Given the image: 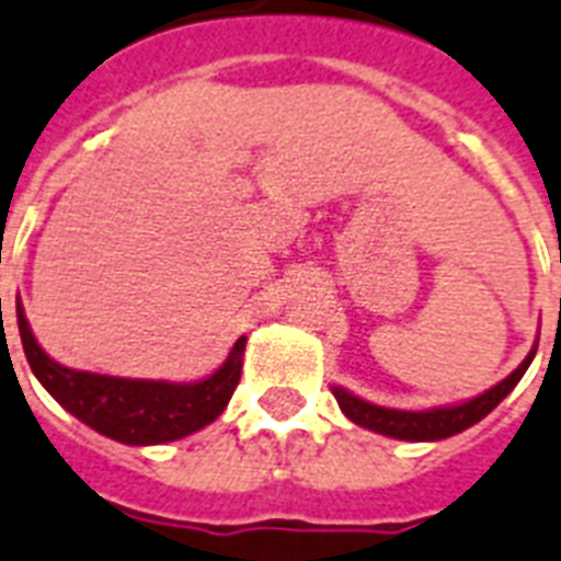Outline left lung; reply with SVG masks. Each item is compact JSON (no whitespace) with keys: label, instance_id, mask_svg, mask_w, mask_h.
<instances>
[{"label":"left lung","instance_id":"obj_1","mask_svg":"<svg viewBox=\"0 0 561 561\" xmlns=\"http://www.w3.org/2000/svg\"><path fill=\"white\" fill-rule=\"evenodd\" d=\"M536 348L529 351L527 359H524L510 377H503L501 383L492 386L489 392L477 394L471 401L450 403V407H433V410L419 412L389 410V407H377V403L363 401V398L351 394L348 389H342V386H333V394H336L342 412H345L354 424H359V427L375 430L380 436L403 438V442H438V438L457 436V433L468 430L480 419H485V415H489V412L518 386V380L529 368L533 357H536Z\"/></svg>","mask_w":561,"mask_h":561}]
</instances>
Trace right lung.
Segmentation results:
<instances>
[{"label":"right lung","instance_id":"obj_1","mask_svg":"<svg viewBox=\"0 0 561 561\" xmlns=\"http://www.w3.org/2000/svg\"><path fill=\"white\" fill-rule=\"evenodd\" d=\"M16 324H20L25 359L43 389L78 421H84L87 427L123 445H163L207 427L228 407L242 375L245 336L237 340L228 359L210 377L198 383H169V380L93 375V371L60 366L34 340L20 298H16Z\"/></svg>","mask_w":561,"mask_h":561}]
</instances>
